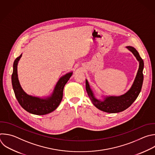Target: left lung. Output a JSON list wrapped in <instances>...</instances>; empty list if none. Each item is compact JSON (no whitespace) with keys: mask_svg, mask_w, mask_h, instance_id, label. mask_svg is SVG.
Masks as SVG:
<instances>
[{"mask_svg":"<svg viewBox=\"0 0 155 155\" xmlns=\"http://www.w3.org/2000/svg\"><path fill=\"white\" fill-rule=\"evenodd\" d=\"M126 48L134 55L139 63L134 82L130 89L126 93L119 96H104L103 100H98L95 97L87 80L86 79V89L87 95L93 105L101 111L109 113H117L125 110L131 105L141 91L143 80V61L135 48L131 46H127Z\"/></svg>","mask_w":155,"mask_h":155,"instance_id":"left-lung-1","label":"left lung"}]
</instances>
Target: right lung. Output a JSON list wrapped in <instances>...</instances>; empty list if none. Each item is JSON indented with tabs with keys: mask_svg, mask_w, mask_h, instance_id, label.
<instances>
[{
	"mask_svg": "<svg viewBox=\"0 0 155 155\" xmlns=\"http://www.w3.org/2000/svg\"><path fill=\"white\" fill-rule=\"evenodd\" d=\"M21 57L22 54L15 60L12 76L13 89L19 104L25 111L33 114L45 115L51 113L60 104L63 98L64 87L73 72H71L62 76L50 95L42 98L28 95L23 90L18 78V64Z\"/></svg>",
	"mask_w": 155,
	"mask_h": 155,
	"instance_id": "right-lung-1",
	"label": "right lung"
}]
</instances>
